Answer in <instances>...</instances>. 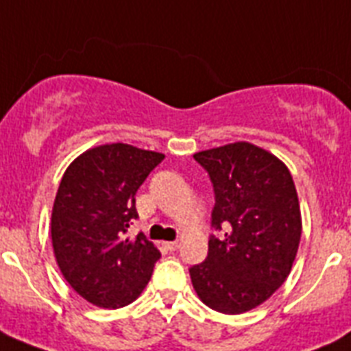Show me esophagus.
Instances as JSON below:
<instances>
[{
	"mask_svg": "<svg viewBox=\"0 0 351 351\" xmlns=\"http://www.w3.org/2000/svg\"><path fill=\"white\" fill-rule=\"evenodd\" d=\"M164 245L169 251H176L178 247H180V242H178V240H175V242H164Z\"/></svg>",
	"mask_w": 351,
	"mask_h": 351,
	"instance_id": "esophagus-1",
	"label": "esophagus"
}]
</instances>
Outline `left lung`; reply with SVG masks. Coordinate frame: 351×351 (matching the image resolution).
<instances>
[{"label":"left lung","instance_id":"left-lung-1","mask_svg":"<svg viewBox=\"0 0 351 351\" xmlns=\"http://www.w3.org/2000/svg\"><path fill=\"white\" fill-rule=\"evenodd\" d=\"M215 191L208 258L189 269L193 288L211 310L239 315L267 300L288 278L302 220L284 162L247 142L193 154Z\"/></svg>","mask_w":351,"mask_h":351}]
</instances>
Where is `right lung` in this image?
Here are the masks:
<instances>
[{"instance_id":"1","label":"right lung","mask_w":351,"mask_h":351,"mask_svg":"<svg viewBox=\"0 0 351 351\" xmlns=\"http://www.w3.org/2000/svg\"><path fill=\"white\" fill-rule=\"evenodd\" d=\"M164 154L106 143L69 165L52 206L51 237L60 271L90 304L121 308L147 286L160 251L143 233L127 237L138 187Z\"/></svg>"}]
</instances>
